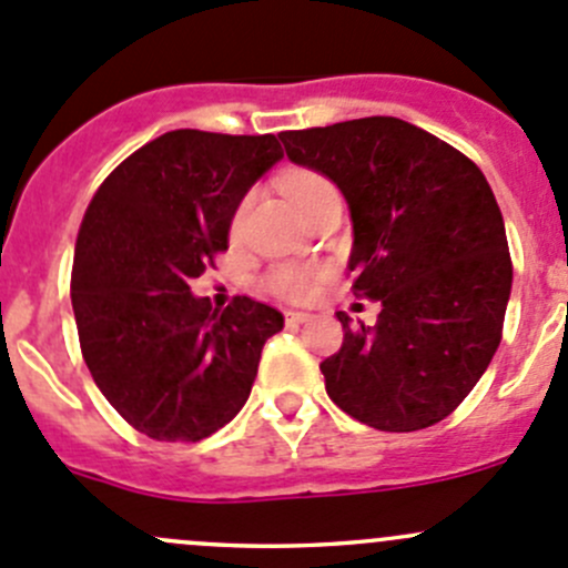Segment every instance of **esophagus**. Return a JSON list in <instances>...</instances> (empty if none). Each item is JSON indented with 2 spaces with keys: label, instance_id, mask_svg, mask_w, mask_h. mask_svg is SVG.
<instances>
[{
  "label": "esophagus",
  "instance_id": "34e87169",
  "mask_svg": "<svg viewBox=\"0 0 568 568\" xmlns=\"http://www.w3.org/2000/svg\"><path fill=\"white\" fill-rule=\"evenodd\" d=\"M313 316L311 313H302V311H288L285 313V321H288V324H305V321H311Z\"/></svg>",
  "mask_w": 568,
  "mask_h": 568
}]
</instances>
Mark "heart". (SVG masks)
I'll use <instances>...</instances> for the list:
<instances>
[{
    "label": "heart",
    "instance_id": "obj_1",
    "mask_svg": "<svg viewBox=\"0 0 568 568\" xmlns=\"http://www.w3.org/2000/svg\"><path fill=\"white\" fill-rule=\"evenodd\" d=\"M283 186H285V194H288V200L296 205V209H302V205L311 203L313 197H318L321 192L332 189L326 178L307 173V170H296V173L285 175ZM244 211H247V205H242V209L236 211V216H233V231L242 227ZM268 288L280 296H288V300H305V296L313 291V283H311V274L302 272V268L283 266L268 277Z\"/></svg>",
    "mask_w": 568,
    "mask_h": 568
}]
</instances>
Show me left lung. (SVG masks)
Segmentation results:
<instances>
[{
	"mask_svg": "<svg viewBox=\"0 0 568 568\" xmlns=\"http://www.w3.org/2000/svg\"><path fill=\"white\" fill-rule=\"evenodd\" d=\"M280 140L346 197L354 291L382 307L376 326L337 313L343 346L321 363L326 395L379 432L434 426L500 346L514 268L491 186L464 153L398 118Z\"/></svg>",
	"mask_w": 568,
	"mask_h": 568,
	"instance_id": "8db88e82",
	"label": "left lung"
}]
</instances>
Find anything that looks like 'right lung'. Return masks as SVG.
<instances>
[{
  "instance_id": "obj_1",
  "label": "right lung",
  "mask_w": 568,
  "mask_h": 568,
  "mask_svg": "<svg viewBox=\"0 0 568 568\" xmlns=\"http://www.w3.org/2000/svg\"><path fill=\"white\" fill-rule=\"evenodd\" d=\"M283 148L274 134L178 129L101 183L77 239L71 302L104 398L159 443H200L247 404L283 313L250 296L211 311L189 283L227 250L239 205Z\"/></svg>"
}]
</instances>
